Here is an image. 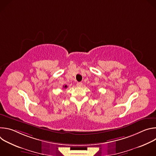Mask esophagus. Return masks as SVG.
<instances>
[{
	"label": "esophagus",
	"mask_w": 156,
	"mask_h": 156,
	"mask_svg": "<svg viewBox=\"0 0 156 156\" xmlns=\"http://www.w3.org/2000/svg\"><path fill=\"white\" fill-rule=\"evenodd\" d=\"M76 86H78V87H81V86H83V83H81V82H78V83H76Z\"/></svg>",
	"instance_id": "34e87169"
}]
</instances>
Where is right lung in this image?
<instances>
[{"label": "right lung", "mask_w": 156, "mask_h": 156, "mask_svg": "<svg viewBox=\"0 0 156 156\" xmlns=\"http://www.w3.org/2000/svg\"><path fill=\"white\" fill-rule=\"evenodd\" d=\"M66 87H67V86H66V85L63 86V88H66Z\"/></svg>", "instance_id": "1"}]
</instances>
